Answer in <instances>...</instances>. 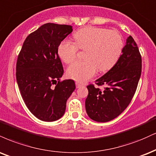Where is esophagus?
Here are the masks:
<instances>
[{
	"label": "esophagus",
	"instance_id": "34e87169",
	"mask_svg": "<svg viewBox=\"0 0 156 156\" xmlns=\"http://www.w3.org/2000/svg\"><path fill=\"white\" fill-rule=\"evenodd\" d=\"M76 88H80V87H81L82 86V84H80V83H78V82H76Z\"/></svg>",
	"mask_w": 156,
	"mask_h": 156
}]
</instances>
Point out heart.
<instances>
[{
	"label": "heart",
	"mask_w": 156,
	"mask_h": 156,
	"mask_svg": "<svg viewBox=\"0 0 156 156\" xmlns=\"http://www.w3.org/2000/svg\"><path fill=\"white\" fill-rule=\"evenodd\" d=\"M76 43L64 40L58 46L59 57L65 63L73 62L79 48L86 50L84 61L73 63L67 70V76L78 82H84L96 74L97 69L106 72L119 59L123 48L121 35L105 28L85 27L74 35Z\"/></svg>",
	"instance_id": "1"
}]
</instances>
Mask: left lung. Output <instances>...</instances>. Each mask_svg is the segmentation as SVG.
<instances>
[{"label":"left lung","mask_w":156,"mask_h":156,"mask_svg":"<svg viewBox=\"0 0 156 156\" xmlns=\"http://www.w3.org/2000/svg\"><path fill=\"white\" fill-rule=\"evenodd\" d=\"M123 54L113 67L96 80L104 89L87 86L89 94L86 110L91 119L108 122L115 119L130 104L136 92L142 73V57L137 44L132 36L126 39Z\"/></svg>","instance_id":"8db88e82"}]
</instances>
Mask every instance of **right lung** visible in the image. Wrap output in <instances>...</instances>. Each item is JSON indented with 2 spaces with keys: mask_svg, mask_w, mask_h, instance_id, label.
I'll use <instances>...</instances> for the list:
<instances>
[{
  "mask_svg": "<svg viewBox=\"0 0 156 156\" xmlns=\"http://www.w3.org/2000/svg\"><path fill=\"white\" fill-rule=\"evenodd\" d=\"M72 31L67 24H43L26 37L18 55L16 78L20 94L30 111L41 121L59 119L76 89L73 80H60L64 70L58 55V46Z\"/></svg>",
  "mask_w": 156,
  "mask_h": 156,
  "instance_id": "obj_1",
  "label": "right lung"
}]
</instances>
